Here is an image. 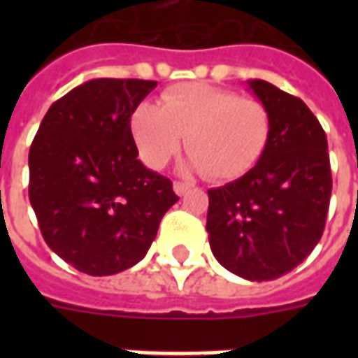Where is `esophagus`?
Masks as SVG:
<instances>
[{
    "instance_id": "esophagus-1",
    "label": "esophagus",
    "mask_w": 358,
    "mask_h": 358,
    "mask_svg": "<svg viewBox=\"0 0 358 358\" xmlns=\"http://www.w3.org/2000/svg\"><path fill=\"white\" fill-rule=\"evenodd\" d=\"M173 187H174V193H176L178 196H184L185 193L191 189V185L185 184V182H174Z\"/></svg>"
}]
</instances>
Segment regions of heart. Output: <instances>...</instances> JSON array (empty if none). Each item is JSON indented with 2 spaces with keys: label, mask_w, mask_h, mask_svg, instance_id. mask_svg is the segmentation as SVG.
<instances>
[{
  "label": "heart",
  "mask_w": 358,
  "mask_h": 358,
  "mask_svg": "<svg viewBox=\"0 0 358 358\" xmlns=\"http://www.w3.org/2000/svg\"><path fill=\"white\" fill-rule=\"evenodd\" d=\"M269 129L264 103L204 83L171 87L162 94V106L143 102L131 117V134L150 167L167 165L185 135L187 167L212 180L249 173L266 150Z\"/></svg>",
  "instance_id": "b5f03b06"
}]
</instances>
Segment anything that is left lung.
I'll return each mask as SVG.
<instances>
[{"mask_svg": "<svg viewBox=\"0 0 358 358\" xmlns=\"http://www.w3.org/2000/svg\"><path fill=\"white\" fill-rule=\"evenodd\" d=\"M269 111L266 150L241 178L208 191L213 256L247 280L289 273L322 239L333 178L327 135L301 98L264 80L247 81Z\"/></svg>", "mask_w": 358, "mask_h": 358, "instance_id": "8db88e82", "label": "left lung"}]
</instances>
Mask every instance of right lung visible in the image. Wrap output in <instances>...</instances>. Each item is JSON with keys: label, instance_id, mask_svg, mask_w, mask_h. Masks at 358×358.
<instances>
[{"label": "right lung", "instance_id": "add662e5", "mask_svg": "<svg viewBox=\"0 0 358 358\" xmlns=\"http://www.w3.org/2000/svg\"><path fill=\"white\" fill-rule=\"evenodd\" d=\"M157 81L98 78L48 109L29 148V201L66 264L108 277L145 258L178 196L137 159L129 120Z\"/></svg>", "mask_w": 358, "mask_h": 358}]
</instances>
